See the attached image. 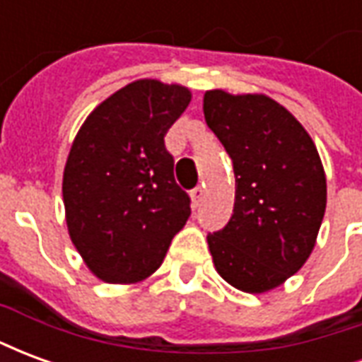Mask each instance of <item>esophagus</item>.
<instances>
[{"label":"esophagus","mask_w":362,"mask_h":362,"mask_svg":"<svg viewBox=\"0 0 362 362\" xmlns=\"http://www.w3.org/2000/svg\"><path fill=\"white\" fill-rule=\"evenodd\" d=\"M204 194H205L204 186H196V188L192 189V202H194V205L202 204V199H204Z\"/></svg>","instance_id":"34e87169"}]
</instances>
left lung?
<instances>
[{"instance_id": "1", "label": "left lung", "mask_w": 362, "mask_h": 362, "mask_svg": "<svg viewBox=\"0 0 362 362\" xmlns=\"http://www.w3.org/2000/svg\"><path fill=\"white\" fill-rule=\"evenodd\" d=\"M207 126L233 160V217L207 236L215 269L244 293H266L310 256L326 211V174L308 132L266 95L207 90Z\"/></svg>"}]
</instances>
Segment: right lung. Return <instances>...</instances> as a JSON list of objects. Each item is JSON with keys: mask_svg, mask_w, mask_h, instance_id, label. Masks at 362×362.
<instances>
[{"mask_svg": "<svg viewBox=\"0 0 362 362\" xmlns=\"http://www.w3.org/2000/svg\"><path fill=\"white\" fill-rule=\"evenodd\" d=\"M189 100L182 85L139 79L98 104L75 135L62 184L67 230L98 279H147L186 225L189 196L174 180L165 135Z\"/></svg>", "mask_w": 362, "mask_h": 362, "instance_id": "right-lung-1", "label": "right lung"}]
</instances>
